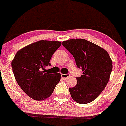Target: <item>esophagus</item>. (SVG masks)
Masks as SVG:
<instances>
[{
  "mask_svg": "<svg viewBox=\"0 0 126 126\" xmlns=\"http://www.w3.org/2000/svg\"><path fill=\"white\" fill-rule=\"evenodd\" d=\"M68 76H70V74H61V77L63 79H65L67 78H68Z\"/></svg>",
  "mask_w": 126,
  "mask_h": 126,
  "instance_id": "esophagus-1",
  "label": "esophagus"
}]
</instances>
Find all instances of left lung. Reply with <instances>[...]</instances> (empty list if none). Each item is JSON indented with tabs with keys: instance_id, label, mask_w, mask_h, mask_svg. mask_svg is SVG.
<instances>
[{
	"instance_id": "left-lung-1",
	"label": "left lung",
	"mask_w": 126,
	"mask_h": 126,
	"mask_svg": "<svg viewBox=\"0 0 126 126\" xmlns=\"http://www.w3.org/2000/svg\"><path fill=\"white\" fill-rule=\"evenodd\" d=\"M63 45L72 54L78 68L84 72L77 77V84L69 88L73 99L79 104L94 101L105 89L112 70V61L108 53L85 39H70Z\"/></svg>"
}]
</instances>
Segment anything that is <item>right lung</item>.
<instances>
[{
    "label": "right lung",
    "mask_w": 126,
    "mask_h": 126,
    "mask_svg": "<svg viewBox=\"0 0 126 126\" xmlns=\"http://www.w3.org/2000/svg\"><path fill=\"white\" fill-rule=\"evenodd\" d=\"M61 45L59 41H39L18 51L11 62L18 85L28 96L37 101L48 98L60 81V73H48L45 67Z\"/></svg>",
    "instance_id": "obj_1"
}]
</instances>
